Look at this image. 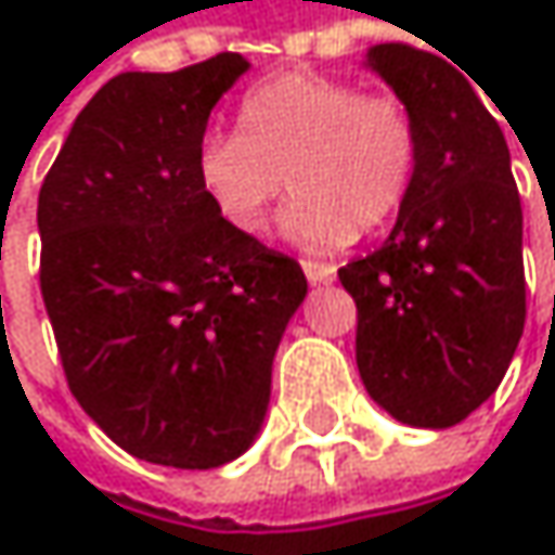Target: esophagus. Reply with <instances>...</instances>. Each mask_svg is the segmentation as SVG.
Wrapping results in <instances>:
<instances>
[{
	"mask_svg": "<svg viewBox=\"0 0 555 555\" xmlns=\"http://www.w3.org/2000/svg\"><path fill=\"white\" fill-rule=\"evenodd\" d=\"M301 270H305V276H308L311 285L334 282V276H337V270L331 263H318V260H301Z\"/></svg>",
	"mask_w": 555,
	"mask_h": 555,
	"instance_id": "1",
	"label": "esophagus"
}]
</instances>
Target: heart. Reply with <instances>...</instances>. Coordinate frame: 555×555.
I'll use <instances>...</instances> for the list:
<instances>
[{"instance_id":"b5f03b06","label":"heart","mask_w":555,"mask_h":555,"mask_svg":"<svg viewBox=\"0 0 555 555\" xmlns=\"http://www.w3.org/2000/svg\"><path fill=\"white\" fill-rule=\"evenodd\" d=\"M237 128L202 138V192L237 234L260 237L292 189L282 228L305 250H334L357 231L383 228L421 164L417 121L398 95L318 73L254 86L241 99Z\"/></svg>"}]
</instances>
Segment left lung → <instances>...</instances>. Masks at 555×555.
Here are the masks:
<instances>
[{
	"label": "left lung",
	"instance_id": "1",
	"mask_svg": "<svg viewBox=\"0 0 555 555\" xmlns=\"http://www.w3.org/2000/svg\"><path fill=\"white\" fill-rule=\"evenodd\" d=\"M366 63L411 108L421 164L386 244L337 276L373 401L443 430L499 388L524 334L520 195L495 115L450 56L376 44Z\"/></svg>",
	"mask_w": 555,
	"mask_h": 555
}]
</instances>
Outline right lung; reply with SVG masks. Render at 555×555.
I'll list each match as a JSON object with an SVG mask.
<instances>
[{"mask_svg": "<svg viewBox=\"0 0 555 555\" xmlns=\"http://www.w3.org/2000/svg\"><path fill=\"white\" fill-rule=\"evenodd\" d=\"M218 54L118 73L76 115L38 195L41 295L66 386L131 456L237 460L267 417L273 357L308 282L208 202L195 154L247 73Z\"/></svg>", "mask_w": 555, "mask_h": 555, "instance_id": "obj_1", "label": "right lung"}]
</instances>
